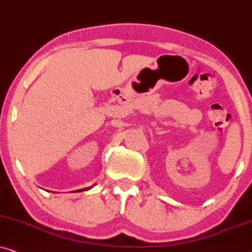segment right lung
Here are the masks:
<instances>
[{"mask_svg": "<svg viewBox=\"0 0 252 252\" xmlns=\"http://www.w3.org/2000/svg\"><path fill=\"white\" fill-rule=\"evenodd\" d=\"M85 190H87V189H85Z\"/></svg>", "mask_w": 252, "mask_h": 252, "instance_id": "1", "label": "right lung"}]
</instances>
